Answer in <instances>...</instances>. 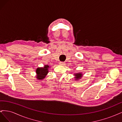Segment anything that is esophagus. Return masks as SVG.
I'll return each mask as SVG.
<instances>
[{
    "instance_id": "obj_1",
    "label": "esophagus",
    "mask_w": 122,
    "mask_h": 122,
    "mask_svg": "<svg viewBox=\"0 0 122 122\" xmlns=\"http://www.w3.org/2000/svg\"><path fill=\"white\" fill-rule=\"evenodd\" d=\"M60 65H61V66H64L65 65V63L64 62H62V61H61V62H60Z\"/></svg>"
}]
</instances>
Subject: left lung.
Masks as SVG:
<instances>
[{
  "label": "left lung",
  "instance_id": "left-lung-1",
  "mask_svg": "<svg viewBox=\"0 0 122 122\" xmlns=\"http://www.w3.org/2000/svg\"><path fill=\"white\" fill-rule=\"evenodd\" d=\"M74 74V76H75V78L76 80H78L79 79H80L81 78L82 76V74L80 72V73H75V74Z\"/></svg>",
  "mask_w": 122,
  "mask_h": 122
}]
</instances>
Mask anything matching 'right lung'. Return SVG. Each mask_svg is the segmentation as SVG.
I'll return each instance as SVG.
<instances>
[{
	"mask_svg": "<svg viewBox=\"0 0 122 122\" xmlns=\"http://www.w3.org/2000/svg\"><path fill=\"white\" fill-rule=\"evenodd\" d=\"M50 68L49 66L45 65L43 68H38L36 69V78L39 80H42L45 78L48 73V69Z\"/></svg>",
	"mask_w": 122,
	"mask_h": 122,
	"instance_id": "right-lung-1",
	"label": "right lung"
}]
</instances>
